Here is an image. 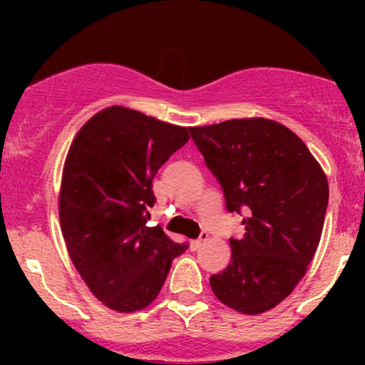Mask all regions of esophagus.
<instances>
[{
    "label": "esophagus",
    "instance_id": "1",
    "mask_svg": "<svg viewBox=\"0 0 365 365\" xmlns=\"http://www.w3.org/2000/svg\"><path fill=\"white\" fill-rule=\"evenodd\" d=\"M206 238H208V233H201V237L197 238V240H190V249H192V251H197V249L203 245V242H206Z\"/></svg>",
    "mask_w": 365,
    "mask_h": 365
}]
</instances>
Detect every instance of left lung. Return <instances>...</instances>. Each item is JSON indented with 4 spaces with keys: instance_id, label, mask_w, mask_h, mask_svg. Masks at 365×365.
<instances>
[{
    "instance_id": "obj_1",
    "label": "left lung",
    "mask_w": 365,
    "mask_h": 365,
    "mask_svg": "<svg viewBox=\"0 0 365 365\" xmlns=\"http://www.w3.org/2000/svg\"><path fill=\"white\" fill-rule=\"evenodd\" d=\"M230 212L247 210L245 235L210 286L224 305L256 316L281 304L307 272L322 238L329 182L293 130L268 118L190 127Z\"/></svg>"
}]
</instances>
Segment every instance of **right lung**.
<instances>
[{"instance_id": "obj_1", "label": "right lung", "mask_w": 365, "mask_h": 365, "mask_svg": "<svg viewBox=\"0 0 365 365\" xmlns=\"http://www.w3.org/2000/svg\"><path fill=\"white\" fill-rule=\"evenodd\" d=\"M189 139L187 127L111 106L70 145L58 197L61 233L76 270L113 311L148 307L187 249L146 220L153 176Z\"/></svg>"}]
</instances>
